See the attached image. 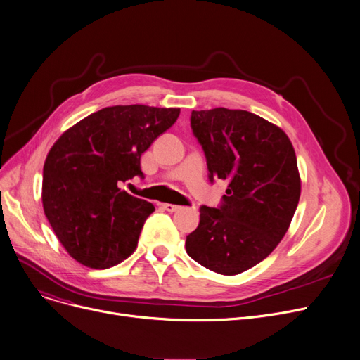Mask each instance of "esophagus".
<instances>
[{
  "label": "esophagus",
  "instance_id": "34e87169",
  "mask_svg": "<svg viewBox=\"0 0 360 360\" xmlns=\"http://www.w3.org/2000/svg\"><path fill=\"white\" fill-rule=\"evenodd\" d=\"M163 209L167 210V212H176V210L181 209V206H178V205H170V202H165Z\"/></svg>",
  "mask_w": 360,
  "mask_h": 360
}]
</instances>
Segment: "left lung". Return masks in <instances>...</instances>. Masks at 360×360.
Listing matches in <instances>:
<instances>
[{
	"label": "left lung",
	"instance_id": "1",
	"mask_svg": "<svg viewBox=\"0 0 360 360\" xmlns=\"http://www.w3.org/2000/svg\"><path fill=\"white\" fill-rule=\"evenodd\" d=\"M191 128L209 179L228 181V190L219 209L200 207L186 253L216 274L238 275L266 259L290 228L302 193L295 151L283 129L245 110H193Z\"/></svg>",
	"mask_w": 360,
	"mask_h": 360
}]
</instances>
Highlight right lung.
I'll use <instances>...</instances> for the list:
<instances>
[{
    "mask_svg": "<svg viewBox=\"0 0 360 360\" xmlns=\"http://www.w3.org/2000/svg\"><path fill=\"white\" fill-rule=\"evenodd\" d=\"M179 112L144 104L105 107L54 143L44 163L42 206L76 262L107 269L135 252L154 206L119 185L143 176L141 154Z\"/></svg>",
    "mask_w": 360,
    "mask_h": 360,
    "instance_id": "add662e5",
    "label": "right lung"
}]
</instances>
